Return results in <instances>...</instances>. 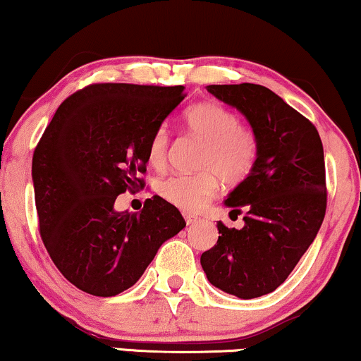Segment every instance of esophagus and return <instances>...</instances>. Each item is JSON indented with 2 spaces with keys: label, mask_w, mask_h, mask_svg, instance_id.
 Returning <instances> with one entry per match:
<instances>
[{
  "label": "esophagus",
  "mask_w": 361,
  "mask_h": 361,
  "mask_svg": "<svg viewBox=\"0 0 361 361\" xmlns=\"http://www.w3.org/2000/svg\"><path fill=\"white\" fill-rule=\"evenodd\" d=\"M198 220H200V218L195 216V214H188V213L185 214V221L188 223V225H191V223H196Z\"/></svg>",
  "instance_id": "esophagus-1"
}]
</instances>
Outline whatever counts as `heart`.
<instances>
[{
  "label": "heart",
  "instance_id": "heart-1",
  "mask_svg": "<svg viewBox=\"0 0 361 361\" xmlns=\"http://www.w3.org/2000/svg\"><path fill=\"white\" fill-rule=\"evenodd\" d=\"M186 131L203 141L198 166L203 171L186 175L176 173L159 181L163 200L183 212L203 208L216 195L220 180L238 185L250 176L258 159V136L252 128L240 125L236 113L218 103H196L186 109ZM170 147V131L159 126L148 143V159L161 166Z\"/></svg>",
  "mask_w": 361,
  "mask_h": 361
}]
</instances>
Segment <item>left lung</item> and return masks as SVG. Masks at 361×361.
<instances>
[{"label":"left lung","mask_w":361,"mask_h":361,"mask_svg":"<svg viewBox=\"0 0 361 361\" xmlns=\"http://www.w3.org/2000/svg\"><path fill=\"white\" fill-rule=\"evenodd\" d=\"M258 136L253 171L226 198L241 230L218 221L216 245L202 255L212 285L238 298L271 293L313 243L326 212L323 145L308 118L262 85H209Z\"/></svg>","instance_id":"1"}]
</instances>
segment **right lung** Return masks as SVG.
Instances as JSON below:
<instances>
[{"mask_svg": "<svg viewBox=\"0 0 361 361\" xmlns=\"http://www.w3.org/2000/svg\"><path fill=\"white\" fill-rule=\"evenodd\" d=\"M183 86L93 83L59 104L33 153L35 203L44 248L68 281L94 296L133 286L158 248L186 223L154 195L140 213L113 209L145 186L148 143Z\"/></svg>", "mask_w": 361, "mask_h": 361, "instance_id": "right-lung-1", "label": "right lung"}]
</instances>
